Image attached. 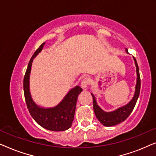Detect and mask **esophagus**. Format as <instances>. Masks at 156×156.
Returning <instances> with one entry per match:
<instances>
[{
  "mask_svg": "<svg viewBox=\"0 0 156 156\" xmlns=\"http://www.w3.org/2000/svg\"><path fill=\"white\" fill-rule=\"evenodd\" d=\"M91 84V80L88 76H86L82 81V87L83 89H86Z\"/></svg>",
  "mask_w": 156,
  "mask_h": 156,
  "instance_id": "obj_1",
  "label": "esophagus"
}]
</instances>
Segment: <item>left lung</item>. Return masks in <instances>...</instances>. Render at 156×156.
Returning a JSON list of instances; mask_svg holds the SVG:
<instances>
[{
  "label": "left lung",
  "instance_id": "1",
  "mask_svg": "<svg viewBox=\"0 0 156 156\" xmlns=\"http://www.w3.org/2000/svg\"><path fill=\"white\" fill-rule=\"evenodd\" d=\"M126 51L127 53V48H126ZM135 60V64L136 66V72H137V84L136 86V91L134 97L131 101L126 105L123 106V107L119 108L118 109L112 112H105L103 110L101 109V108L97 105V101L95 100V97L92 94L91 96L93 97V106H94V112L95 113L96 116L98 120L103 124L104 126H113L117 125L119 123L123 122L125 121L129 115L133 112L134 107H135L136 101H137L138 98L139 97L140 89V77L139 73V69L136 62L135 57H133Z\"/></svg>",
  "mask_w": 156,
  "mask_h": 156
}]
</instances>
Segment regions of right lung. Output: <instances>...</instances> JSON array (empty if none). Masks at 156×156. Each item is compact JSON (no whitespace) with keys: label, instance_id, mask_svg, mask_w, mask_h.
I'll return each instance as SVG.
<instances>
[{"label":"right lung","instance_id":"add662e5","mask_svg":"<svg viewBox=\"0 0 156 156\" xmlns=\"http://www.w3.org/2000/svg\"><path fill=\"white\" fill-rule=\"evenodd\" d=\"M43 42L34 53L30 60L23 80L25 99L31 116L40 126L50 131H62L71 127L74 120L78 95L82 89L76 86L69 91L59 104L54 108H43L36 105L32 99L29 89V78L33 58L42 50Z\"/></svg>","mask_w":156,"mask_h":156}]
</instances>
